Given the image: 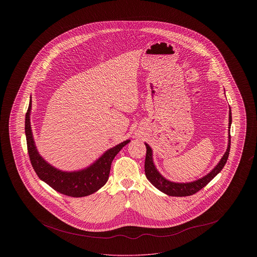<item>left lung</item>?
I'll return each instance as SVG.
<instances>
[{"mask_svg": "<svg viewBox=\"0 0 257 257\" xmlns=\"http://www.w3.org/2000/svg\"><path fill=\"white\" fill-rule=\"evenodd\" d=\"M231 122H232L231 110H229V123H228L229 128L231 126ZM228 133H229L228 135V137H229L228 138L229 139L228 147H227L224 155L222 156V158L219 162V164L216 166V168L213 171H211L210 173H208L206 176H204L196 181H194V182H191V183H174V182H171V181L167 180L166 178H164L158 172L157 169L155 168V166L153 164L151 148L147 144H146L147 156H146V162H145V171H146L147 179L153 186H155L158 190L168 196H188L196 194L198 191H200L203 187H205L223 169L226 161L228 159V155H229V151H230V143H231L230 142V132H228Z\"/></svg>", "mask_w": 257, "mask_h": 257, "instance_id": "left-lung-1", "label": "left lung"}]
</instances>
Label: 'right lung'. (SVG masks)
<instances>
[{
  "label": "right lung",
  "mask_w": 257,
  "mask_h": 257,
  "mask_svg": "<svg viewBox=\"0 0 257 257\" xmlns=\"http://www.w3.org/2000/svg\"><path fill=\"white\" fill-rule=\"evenodd\" d=\"M31 107L32 100L26 112L25 133L29 157L37 176L55 191L72 197L89 196L102 188L108 181L112 160L130 141H125L107 150L93 165L89 166L86 170L74 172L59 171L46 163L37 152L30 122Z\"/></svg>",
  "instance_id": "add662e5"
}]
</instances>
